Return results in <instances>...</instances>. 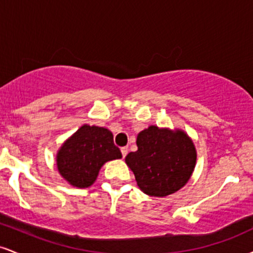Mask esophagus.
<instances>
[{"instance_id": "obj_1", "label": "esophagus", "mask_w": 253, "mask_h": 253, "mask_svg": "<svg viewBox=\"0 0 253 253\" xmlns=\"http://www.w3.org/2000/svg\"><path fill=\"white\" fill-rule=\"evenodd\" d=\"M127 152H128V147L125 146V147H121V155H123V157L125 158L127 155Z\"/></svg>"}]
</instances>
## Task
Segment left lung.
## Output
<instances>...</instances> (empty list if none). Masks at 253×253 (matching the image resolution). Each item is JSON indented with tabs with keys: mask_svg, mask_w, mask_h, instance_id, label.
<instances>
[{
	"mask_svg": "<svg viewBox=\"0 0 253 253\" xmlns=\"http://www.w3.org/2000/svg\"><path fill=\"white\" fill-rule=\"evenodd\" d=\"M135 152L125 158L138 187L150 196L164 197L187 184L196 164L193 140L181 129L150 126L136 136Z\"/></svg>",
	"mask_w": 253,
	"mask_h": 253,
	"instance_id": "1",
	"label": "left lung"
}]
</instances>
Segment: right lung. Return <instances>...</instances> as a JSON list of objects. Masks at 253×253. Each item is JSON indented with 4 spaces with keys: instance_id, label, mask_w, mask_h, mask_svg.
Listing matches in <instances>:
<instances>
[{
    "instance_id": "obj_1",
    "label": "right lung",
    "mask_w": 253,
    "mask_h": 253,
    "mask_svg": "<svg viewBox=\"0 0 253 253\" xmlns=\"http://www.w3.org/2000/svg\"><path fill=\"white\" fill-rule=\"evenodd\" d=\"M113 133L103 127L83 125L62 145L57 153V168L65 181L77 188H88L96 181L106 162L120 159Z\"/></svg>"
}]
</instances>
